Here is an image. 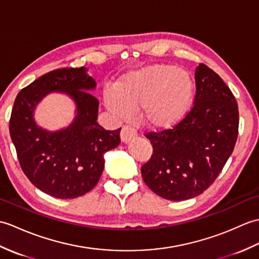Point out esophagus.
<instances>
[{
  "instance_id": "esophagus-1",
  "label": "esophagus",
  "mask_w": 259,
  "mask_h": 259,
  "mask_svg": "<svg viewBox=\"0 0 259 259\" xmlns=\"http://www.w3.org/2000/svg\"><path fill=\"white\" fill-rule=\"evenodd\" d=\"M137 135V132L135 128L131 127L128 125H125L124 127L120 131V140L123 143H128L133 139H135Z\"/></svg>"
}]
</instances>
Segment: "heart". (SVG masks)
Returning <instances> with one entry per match:
<instances>
[{"label":"heart","mask_w":259,"mask_h":259,"mask_svg":"<svg viewBox=\"0 0 259 259\" xmlns=\"http://www.w3.org/2000/svg\"><path fill=\"white\" fill-rule=\"evenodd\" d=\"M195 82L191 74L176 65L155 64L130 72L105 92L106 107L126 119L141 107L149 127L168 130L185 118L193 104Z\"/></svg>","instance_id":"1"}]
</instances>
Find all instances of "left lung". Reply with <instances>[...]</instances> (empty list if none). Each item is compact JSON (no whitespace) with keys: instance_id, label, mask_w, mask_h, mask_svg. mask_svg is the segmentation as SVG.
<instances>
[{"instance_id":"obj_1","label":"left lung","mask_w":259,"mask_h":259,"mask_svg":"<svg viewBox=\"0 0 259 259\" xmlns=\"http://www.w3.org/2000/svg\"><path fill=\"white\" fill-rule=\"evenodd\" d=\"M194 105L170 130L149 132L151 159L142 177L158 196L185 200L206 191L231 156L238 136V106L218 74L205 64L195 71Z\"/></svg>"}]
</instances>
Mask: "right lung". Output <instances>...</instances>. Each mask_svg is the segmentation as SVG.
Segmentation results:
<instances>
[{"label": "right lung", "instance_id": "1", "mask_svg": "<svg viewBox=\"0 0 259 259\" xmlns=\"http://www.w3.org/2000/svg\"><path fill=\"white\" fill-rule=\"evenodd\" d=\"M85 67L44 74L17 94L10 118V135L22 170L34 186L62 199L93 189L104 169V154L120 143V128L106 131L96 122L99 101L90 93L96 83ZM51 91H61L77 104V116L66 129L49 132L32 113Z\"/></svg>", "mask_w": 259, "mask_h": 259}]
</instances>
